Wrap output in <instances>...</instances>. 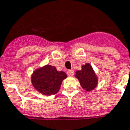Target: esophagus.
I'll return each mask as SVG.
<instances>
[{
    "label": "esophagus",
    "instance_id": "1",
    "mask_svg": "<svg viewBox=\"0 0 130 130\" xmlns=\"http://www.w3.org/2000/svg\"><path fill=\"white\" fill-rule=\"evenodd\" d=\"M74 71L73 70H69L67 71V75L69 76V77H72V76L74 75Z\"/></svg>",
    "mask_w": 130,
    "mask_h": 130
}]
</instances>
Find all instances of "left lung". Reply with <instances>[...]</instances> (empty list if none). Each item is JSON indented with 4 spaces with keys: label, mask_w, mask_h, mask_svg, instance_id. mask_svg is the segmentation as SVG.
I'll list each match as a JSON object with an SVG mask.
<instances>
[{
    "label": "left lung",
    "mask_w": 130,
    "mask_h": 130,
    "mask_svg": "<svg viewBox=\"0 0 130 130\" xmlns=\"http://www.w3.org/2000/svg\"><path fill=\"white\" fill-rule=\"evenodd\" d=\"M75 77L79 81L81 86L87 91L94 89L98 84L97 77L88 63L82 66L81 71H76Z\"/></svg>",
    "instance_id": "1"
}]
</instances>
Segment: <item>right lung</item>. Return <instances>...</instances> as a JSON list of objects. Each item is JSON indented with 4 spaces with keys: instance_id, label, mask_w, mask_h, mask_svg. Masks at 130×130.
<instances>
[{
    "instance_id": "right-lung-1",
    "label": "right lung",
    "mask_w": 130,
    "mask_h": 130,
    "mask_svg": "<svg viewBox=\"0 0 130 130\" xmlns=\"http://www.w3.org/2000/svg\"><path fill=\"white\" fill-rule=\"evenodd\" d=\"M67 75L63 71H57L55 66L46 65L36 69L31 76L32 84L36 90L46 95L59 91L62 81Z\"/></svg>"
}]
</instances>
